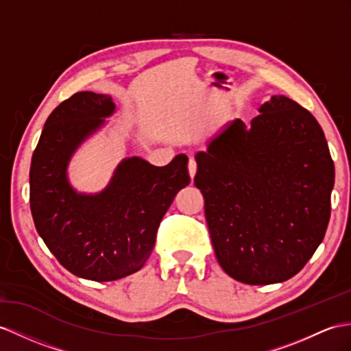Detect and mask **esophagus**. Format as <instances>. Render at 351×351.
<instances>
[{"instance_id": "esophagus-1", "label": "esophagus", "mask_w": 351, "mask_h": 351, "mask_svg": "<svg viewBox=\"0 0 351 351\" xmlns=\"http://www.w3.org/2000/svg\"><path fill=\"white\" fill-rule=\"evenodd\" d=\"M195 174H196V162H195L193 159H191V160H189V176H191L192 180H193Z\"/></svg>"}]
</instances>
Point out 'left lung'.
<instances>
[{
	"label": "left lung",
	"mask_w": 351,
	"mask_h": 351,
	"mask_svg": "<svg viewBox=\"0 0 351 351\" xmlns=\"http://www.w3.org/2000/svg\"><path fill=\"white\" fill-rule=\"evenodd\" d=\"M247 126L226 123L195 155V186L220 267L245 285H274L304 268L323 241L335 168L319 122L272 95Z\"/></svg>",
	"instance_id": "1"
}]
</instances>
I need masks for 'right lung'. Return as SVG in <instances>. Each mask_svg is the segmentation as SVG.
Masks as SVG:
<instances>
[{"label": "right lung", "instance_id": "right-lung-1", "mask_svg": "<svg viewBox=\"0 0 351 351\" xmlns=\"http://www.w3.org/2000/svg\"><path fill=\"white\" fill-rule=\"evenodd\" d=\"M116 111L110 95L77 92L47 117L29 169V204L37 232L65 269L113 281L141 269L155 247L162 217L191 182L187 156L165 167L122 159L97 193L77 192L68 165L80 144Z\"/></svg>", "mask_w": 351, "mask_h": 351}]
</instances>
